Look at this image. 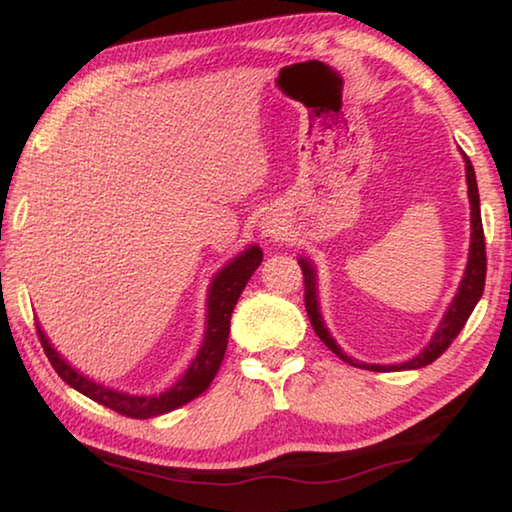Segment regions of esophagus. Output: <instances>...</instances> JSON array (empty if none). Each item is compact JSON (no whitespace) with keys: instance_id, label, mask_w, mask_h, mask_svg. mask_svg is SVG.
<instances>
[{"instance_id":"obj_1","label":"esophagus","mask_w":512,"mask_h":512,"mask_svg":"<svg viewBox=\"0 0 512 512\" xmlns=\"http://www.w3.org/2000/svg\"><path fill=\"white\" fill-rule=\"evenodd\" d=\"M258 229H261V233L265 235V238H274V235L281 233V222L279 217L274 215H267L261 219V224H258Z\"/></svg>"}]
</instances>
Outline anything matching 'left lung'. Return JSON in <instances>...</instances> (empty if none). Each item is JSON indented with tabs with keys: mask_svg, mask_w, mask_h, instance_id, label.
I'll return each mask as SVG.
<instances>
[{
	"mask_svg": "<svg viewBox=\"0 0 512 512\" xmlns=\"http://www.w3.org/2000/svg\"><path fill=\"white\" fill-rule=\"evenodd\" d=\"M465 157V174H467V196H469V210H471V240H469V254H467V265H465V274H462L460 286L455 290L451 304L446 306L442 320L432 332L430 341L426 343L419 355H414L412 359L403 361V364H364V361H357L345 355L341 350V345L336 343V338L329 334L327 322L322 318L320 311V295H318V270L309 256H300L297 263H300L302 272H304V304H306V313H309L311 327L313 332L318 334L322 343L327 345L329 350L334 352L338 359H343L345 364L357 366V368H366V371H375V373H393V371H414V368H423L435 361L442 352L451 345L455 336L462 332L465 322L469 320L471 311L478 304L485 288V238H483V224H481V199H478V185H476V174L474 167H471L469 157Z\"/></svg>",
	"mask_w": 512,
	"mask_h": 512,
	"instance_id": "8db88e82",
	"label": "left lung"
}]
</instances>
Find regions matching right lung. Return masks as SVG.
I'll return each instance as SVG.
<instances>
[{"instance_id": "add662e5", "label": "right lung", "mask_w": 512, "mask_h": 512, "mask_svg": "<svg viewBox=\"0 0 512 512\" xmlns=\"http://www.w3.org/2000/svg\"><path fill=\"white\" fill-rule=\"evenodd\" d=\"M263 263V249L258 245H249L235 254L229 263L219 267L208 286L206 297V329H203L201 348L196 357L185 368V373L171 384L169 389L160 393H135V391H121L114 387H107L93 377L77 371L73 364H68L54 348L50 338L43 332L41 322H36L38 336H41L43 350L54 371L61 375V380L70 384L75 391L84 393L86 398L96 400V403L109 407V410L119 412L130 419H153V416L167 414L171 410H178L185 403H190L196 396L210 387L215 375L222 366V359L226 355V343H229L231 332V313L238 304L242 290H245L251 274L256 267Z\"/></svg>"}]
</instances>
